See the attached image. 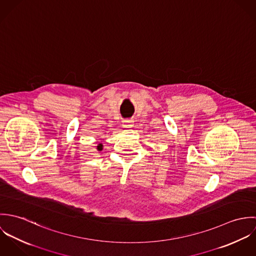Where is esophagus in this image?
<instances>
[{
	"label": "esophagus",
	"instance_id": "esophagus-1",
	"mask_svg": "<svg viewBox=\"0 0 256 256\" xmlns=\"http://www.w3.org/2000/svg\"><path fill=\"white\" fill-rule=\"evenodd\" d=\"M122 123H123V127H124V128H130V127H132V125H133V121L130 120V119L123 120Z\"/></svg>",
	"mask_w": 256,
	"mask_h": 256
}]
</instances>
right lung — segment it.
Instances as JSON below:
<instances>
[{
    "label": "right lung",
    "mask_w": 256,
    "mask_h": 256,
    "mask_svg": "<svg viewBox=\"0 0 256 256\" xmlns=\"http://www.w3.org/2000/svg\"><path fill=\"white\" fill-rule=\"evenodd\" d=\"M102 144H98V146H96V148H98V150H102Z\"/></svg>",
    "instance_id": "1"
}]
</instances>
